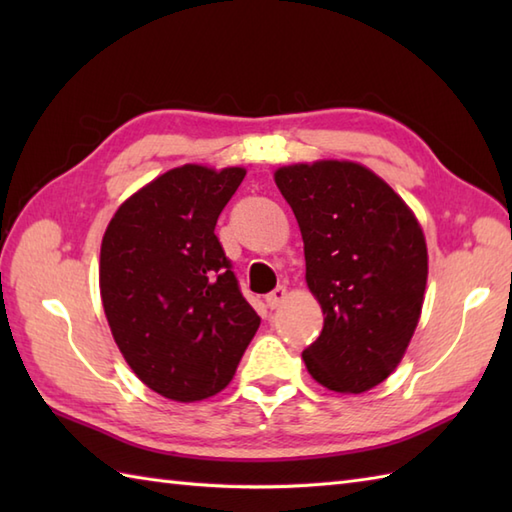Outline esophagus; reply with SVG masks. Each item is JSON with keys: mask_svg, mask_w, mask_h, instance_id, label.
<instances>
[{"mask_svg": "<svg viewBox=\"0 0 512 512\" xmlns=\"http://www.w3.org/2000/svg\"><path fill=\"white\" fill-rule=\"evenodd\" d=\"M284 299H286V288L284 286H277L273 292H268V295H266V303H268L270 310H277L281 303H284Z\"/></svg>", "mask_w": 512, "mask_h": 512, "instance_id": "esophagus-1", "label": "esophagus"}]
</instances>
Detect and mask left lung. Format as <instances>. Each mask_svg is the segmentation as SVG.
<instances>
[{
    "mask_svg": "<svg viewBox=\"0 0 512 512\" xmlns=\"http://www.w3.org/2000/svg\"><path fill=\"white\" fill-rule=\"evenodd\" d=\"M275 182L299 222L306 281L325 314L303 361L323 387L363 394L394 372L418 325L429 273L422 228L356 162L281 167Z\"/></svg>",
    "mask_w": 512,
    "mask_h": 512,
    "instance_id": "1",
    "label": "left lung"
}]
</instances>
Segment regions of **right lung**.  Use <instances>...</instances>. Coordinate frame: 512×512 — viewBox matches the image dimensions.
Segmentation results:
<instances>
[{
	"label": "right lung",
	"instance_id": "obj_1",
	"mask_svg": "<svg viewBox=\"0 0 512 512\" xmlns=\"http://www.w3.org/2000/svg\"><path fill=\"white\" fill-rule=\"evenodd\" d=\"M246 171L184 165L121 204L101 244V299L118 350L156 394L193 402L235 374L259 328L215 224Z\"/></svg>",
	"mask_w": 512,
	"mask_h": 512
}]
</instances>
